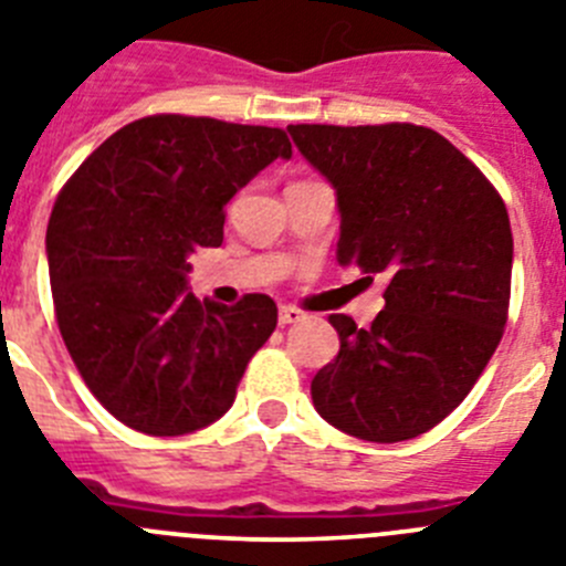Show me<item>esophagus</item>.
Listing matches in <instances>:
<instances>
[{"label": "esophagus", "mask_w": 566, "mask_h": 566, "mask_svg": "<svg viewBox=\"0 0 566 566\" xmlns=\"http://www.w3.org/2000/svg\"><path fill=\"white\" fill-rule=\"evenodd\" d=\"M304 313L298 307H282L279 310V324L282 327H287V324H295V321H302Z\"/></svg>", "instance_id": "esophagus-1"}]
</instances>
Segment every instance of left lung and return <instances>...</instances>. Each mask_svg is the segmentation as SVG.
<instances>
[{
	"label": "left lung",
	"mask_w": 566,
	"mask_h": 566,
	"mask_svg": "<svg viewBox=\"0 0 566 566\" xmlns=\"http://www.w3.org/2000/svg\"><path fill=\"white\" fill-rule=\"evenodd\" d=\"M338 197V262L386 279L371 327L329 315L340 349L310 384L329 426L369 442L426 434L465 400L511 304L513 233L496 188L415 124L287 126Z\"/></svg>",
	"instance_id": "obj_1"
}]
</instances>
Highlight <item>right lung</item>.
I'll return each mask as SVG.
<instances>
[{
  "instance_id": "add662e5",
  "label": "right lung",
  "mask_w": 566,
  "mask_h": 566,
  "mask_svg": "<svg viewBox=\"0 0 566 566\" xmlns=\"http://www.w3.org/2000/svg\"><path fill=\"white\" fill-rule=\"evenodd\" d=\"M290 155L271 126L149 115L61 188L48 226L55 321L84 384L129 429L180 437L231 409L279 310L264 293L200 302L188 256L220 248L228 200Z\"/></svg>"
}]
</instances>
